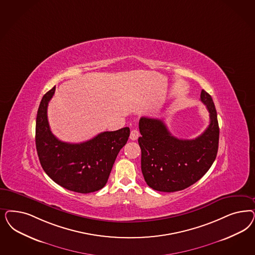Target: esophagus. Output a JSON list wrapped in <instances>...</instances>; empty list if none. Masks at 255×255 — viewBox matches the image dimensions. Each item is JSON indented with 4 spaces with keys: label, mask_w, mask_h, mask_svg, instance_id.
<instances>
[{
    "label": "esophagus",
    "mask_w": 255,
    "mask_h": 255,
    "mask_svg": "<svg viewBox=\"0 0 255 255\" xmlns=\"http://www.w3.org/2000/svg\"><path fill=\"white\" fill-rule=\"evenodd\" d=\"M139 136H140V133H139V131L137 130V129H133V130H131V132H130V140H136L138 138H139Z\"/></svg>",
    "instance_id": "esophagus-1"
}]
</instances>
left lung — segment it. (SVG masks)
Instances as JSON below:
<instances>
[{"instance_id":"left-lung-1","label":"left lung","mask_w":255,"mask_h":255,"mask_svg":"<svg viewBox=\"0 0 255 255\" xmlns=\"http://www.w3.org/2000/svg\"><path fill=\"white\" fill-rule=\"evenodd\" d=\"M201 101L209 113L210 123L192 140L173 136L162 120L141 117L139 122L141 172L148 186L157 191L174 192L200 180L213 164L219 148L220 128L213 99L206 91Z\"/></svg>"}]
</instances>
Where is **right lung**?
Wrapping results in <instances>:
<instances>
[{
  "label": "right lung",
  "instance_id": "add662e5",
  "mask_svg": "<svg viewBox=\"0 0 255 255\" xmlns=\"http://www.w3.org/2000/svg\"><path fill=\"white\" fill-rule=\"evenodd\" d=\"M55 86L42 98L36 115L35 145L45 173L65 189L90 193L107 183L115 158L129 137V128L104 131L81 143L57 138L49 128L47 110Z\"/></svg>",
  "mask_w": 255,
  "mask_h": 255
}]
</instances>
